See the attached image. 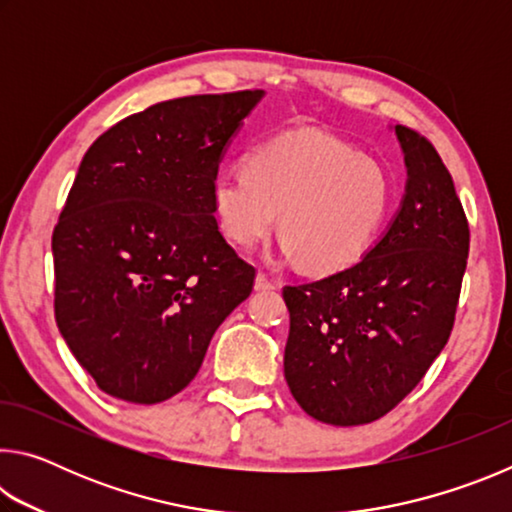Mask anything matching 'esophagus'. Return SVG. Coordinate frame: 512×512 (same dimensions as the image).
Here are the masks:
<instances>
[{
	"instance_id": "34e87169",
	"label": "esophagus",
	"mask_w": 512,
	"mask_h": 512,
	"mask_svg": "<svg viewBox=\"0 0 512 512\" xmlns=\"http://www.w3.org/2000/svg\"><path fill=\"white\" fill-rule=\"evenodd\" d=\"M271 289H275V282L266 273L259 271L255 275V291H271Z\"/></svg>"
}]
</instances>
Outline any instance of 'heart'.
Here are the masks:
<instances>
[{
  "instance_id": "heart-1",
  "label": "heart",
  "mask_w": 512,
  "mask_h": 512,
  "mask_svg": "<svg viewBox=\"0 0 512 512\" xmlns=\"http://www.w3.org/2000/svg\"><path fill=\"white\" fill-rule=\"evenodd\" d=\"M391 205L386 171L318 131L277 135L212 178V210L232 244L253 248L280 214L282 250L311 271H341L366 255Z\"/></svg>"
}]
</instances>
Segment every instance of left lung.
<instances>
[{"mask_svg":"<svg viewBox=\"0 0 512 512\" xmlns=\"http://www.w3.org/2000/svg\"><path fill=\"white\" fill-rule=\"evenodd\" d=\"M406 187L395 219L357 264L284 287L291 395L325 424L379 420L415 386L452 334L470 250L461 198L429 140L395 126Z\"/></svg>","mask_w":512,"mask_h":512,"instance_id":"8db88e82","label":"left lung"}]
</instances>
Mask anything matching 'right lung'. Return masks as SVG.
Segmentation results:
<instances>
[{
	"mask_svg": "<svg viewBox=\"0 0 512 512\" xmlns=\"http://www.w3.org/2000/svg\"><path fill=\"white\" fill-rule=\"evenodd\" d=\"M262 90L155 103L108 128L51 237L60 334L103 393L169 400L253 291L219 232L212 178Z\"/></svg>",
	"mask_w": 512,
	"mask_h": 512,
	"instance_id": "obj_1",
	"label": "right lung"
}]
</instances>
